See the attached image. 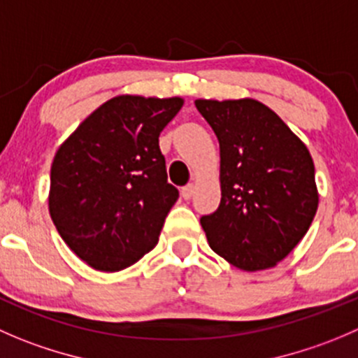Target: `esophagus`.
Returning <instances> with one entry per match:
<instances>
[{"mask_svg": "<svg viewBox=\"0 0 358 358\" xmlns=\"http://www.w3.org/2000/svg\"><path fill=\"white\" fill-rule=\"evenodd\" d=\"M194 192H196V187H194L192 183H190V185H185L182 190H180V194H182V197L185 201L190 199V197L194 196Z\"/></svg>", "mask_w": 358, "mask_h": 358, "instance_id": "1", "label": "esophagus"}]
</instances>
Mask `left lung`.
<instances>
[{"instance_id": "1", "label": "left lung", "mask_w": 358, "mask_h": 358, "mask_svg": "<svg viewBox=\"0 0 358 358\" xmlns=\"http://www.w3.org/2000/svg\"><path fill=\"white\" fill-rule=\"evenodd\" d=\"M196 106L220 145V206L201 218L208 243L241 271L275 267L317 213L310 150L257 99H196Z\"/></svg>"}]
</instances>
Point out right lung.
Here are the masks:
<instances>
[{"mask_svg": "<svg viewBox=\"0 0 358 358\" xmlns=\"http://www.w3.org/2000/svg\"><path fill=\"white\" fill-rule=\"evenodd\" d=\"M182 106L176 96H115L55 152L50 218L71 252L96 271H122L157 245L178 199L159 134Z\"/></svg>", "mask_w": 358, "mask_h": 358, "instance_id": "right-lung-1", "label": "right lung"}]
</instances>
